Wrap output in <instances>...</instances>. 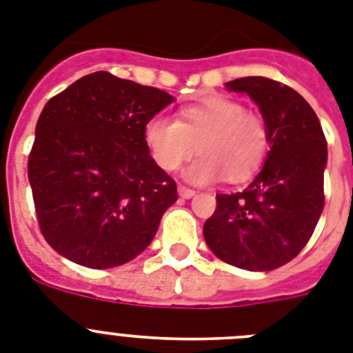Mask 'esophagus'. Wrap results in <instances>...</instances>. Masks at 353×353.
Masks as SVG:
<instances>
[{
	"mask_svg": "<svg viewBox=\"0 0 353 353\" xmlns=\"http://www.w3.org/2000/svg\"><path fill=\"white\" fill-rule=\"evenodd\" d=\"M177 192H179V197H183V199H192L195 195V190H192V188H186V186H179L177 188Z\"/></svg>",
	"mask_w": 353,
	"mask_h": 353,
	"instance_id": "esophagus-1",
	"label": "esophagus"
}]
</instances>
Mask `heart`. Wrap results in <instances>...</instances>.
<instances>
[{
  "label": "heart",
  "mask_w": 353,
  "mask_h": 353,
  "mask_svg": "<svg viewBox=\"0 0 353 353\" xmlns=\"http://www.w3.org/2000/svg\"><path fill=\"white\" fill-rule=\"evenodd\" d=\"M150 156L163 170H177L195 150L201 156L183 170L194 185L226 176L239 183L262 167L269 152V129L260 114L228 97H208L179 111V120L156 114L143 127Z\"/></svg>",
  "instance_id": "obj_1"
}]
</instances>
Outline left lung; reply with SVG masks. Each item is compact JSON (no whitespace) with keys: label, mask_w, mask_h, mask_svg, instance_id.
Segmentation results:
<instances>
[{"label":"left lung","mask_w":353,"mask_h":353,"mask_svg":"<svg viewBox=\"0 0 353 353\" xmlns=\"http://www.w3.org/2000/svg\"><path fill=\"white\" fill-rule=\"evenodd\" d=\"M259 105L269 129L262 170L248 188L217 194L203 235L222 262L245 271H272L291 262L312 236L325 206L327 140L309 102L265 77L226 82Z\"/></svg>","instance_id":"left-lung-1"}]
</instances>
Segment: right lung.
Returning a JSON list of instances; mask_svg holds the SVG:
<instances>
[{"label": "right lung", "mask_w": 353, "mask_h": 353, "mask_svg": "<svg viewBox=\"0 0 353 353\" xmlns=\"http://www.w3.org/2000/svg\"><path fill=\"white\" fill-rule=\"evenodd\" d=\"M174 97L97 71L50 99L35 125L28 181L44 239L91 269L131 262L177 201L143 127Z\"/></svg>", "instance_id": "right-lung-1"}]
</instances>
